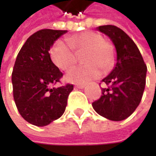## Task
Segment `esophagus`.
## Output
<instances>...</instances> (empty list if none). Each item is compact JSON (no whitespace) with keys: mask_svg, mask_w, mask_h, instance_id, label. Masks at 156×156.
I'll return each mask as SVG.
<instances>
[{"mask_svg":"<svg viewBox=\"0 0 156 156\" xmlns=\"http://www.w3.org/2000/svg\"><path fill=\"white\" fill-rule=\"evenodd\" d=\"M85 84H78V85H76V87L77 88H79V89H82V88H84L85 87Z\"/></svg>","mask_w":156,"mask_h":156,"instance_id":"esophagus-1","label":"esophagus"}]
</instances>
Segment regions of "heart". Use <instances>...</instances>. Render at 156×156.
I'll return each instance as SVG.
<instances>
[{
  "label": "heart",
  "instance_id": "heart-1",
  "mask_svg": "<svg viewBox=\"0 0 156 156\" xmlns=\"http://www.w3.org/2000/svg\"><path fill=\"white\" fill-rule=\"evenodd\" d=\"M68 42L58 41L50 49L53 63L61 70H69L76 62L77 55L83 53L81 60L86 63L68 72L65 79L70 83L83 84L100 75V69L109 70L115 59V49L112 43L103 40L95 31H85L70 36Z\"/></svg>",
  "mask_w": 156,
  "mask_h": 156
}]
</instances>
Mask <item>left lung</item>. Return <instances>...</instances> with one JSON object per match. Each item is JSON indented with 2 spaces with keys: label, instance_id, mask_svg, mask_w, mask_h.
Wrapping results in <instances>:
<instances>
[{
  "label": "left lung",
  "instance_id": "8db88e82",
  "mask_svg": "<svg viewBox=\"0 0 156 156\" xmlns=\"http://www.w3.org/2000/svg\"><path fill=\"white\" fill-rule=\"evenodd\" d=\"M108 36L116 52V64L102 79L109 87L102 88V96L92 103L95 111L112 121H122L131 115L140 104L145 87L147 68L133 40L114 25L98 27Z\"/></svg>",
  "mask_w": 156,
  "mask_h": 156
}]
</instances>
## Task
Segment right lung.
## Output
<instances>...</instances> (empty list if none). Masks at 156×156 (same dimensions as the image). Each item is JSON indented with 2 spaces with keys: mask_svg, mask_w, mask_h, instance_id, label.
I'll use <instances>...</instances> for the list:
<instances>
[{
  "mask_svg": "<svg viewBox=\"0 0 156 156\" xmlns=\"http://www.w3.org/2000/svg\"><path fill=\"white\" fill-rule=\"evenodd\" d=\"M67 30L44 29L32 34L20 48L13 67V98L20 115L30 124L45 126L59 118L67 107L73 85H52L63 76L48 53Z\"/></svg>",
  "mask_w": 156,
  "mask_h": 156,
  "instance_id": "right-lung-1",
  "label": "right lung"
}]
</instances>
